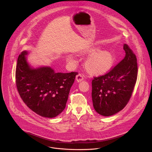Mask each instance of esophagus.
<instances>
[{"label": "esophagus", "mask_w": 152, "mask_h": 152, "mask_svg": "<svg viewBox=\"0 0 152 152\" xmlns=\"http://www.w3.org/2000/svg\"><path fill=\"white\" fill-rule=\"evenodd\" d=\"M76 80L77 81V82H80L81 81H82L83 80V75L82 74H78L76 77Z\"/></svg>", "instance_id": "esophagus-1"}]
</instances>
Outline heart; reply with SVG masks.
Returning a JSON list of instances; mask_svg holds the SVG:
<instances>
[{"label": "heart", "mask_w": 152, "mask_h": 152, "mask_svg": "<svg viewBox=\"0 0 152 152\" xmlns=\"http://www.w3.org/2000/svg\"><path fill=\"white\" fill-rule=\"evenodd\" d=\"M79 55L82 56H88L84 61V68L92 76H100L106 73L112 68L115 60L111 52L102 50L99 45L89 47L81 51ZM66 60L70 62H76L70 56H66Z\"/></svg>", "instance_id": "1"}]
</instances>
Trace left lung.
<instances>
[{"label": "left lung", "mask_w": 152, "mask_h": 152, "mask_svg": "<svg viewBox=\"0 0 152 152\" xmlns=\"http://www.w3.org/2000/svg\"><path fill=\"white\" fill-rule=\"evenodd\" d=\"M125 58L105 75L92 81V101L100 115L111 116L127 104L137 79V59L128 45L124 44Z\"/></svg>", "instance_id": "8db88e82"}]
</instances>
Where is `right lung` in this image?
<instances>
[{
    "mask_svg": "<svg viewBox=\"0 0 152 152\" xmlns=\"http://www.w3.org/2000/svg\"><path fill=\"white\" fill-rule=\"evenodd\" d=\"M27 51L17 59L16 82L23 101L34 113L54 118L65 108L70 89L77 72L56 73L50 66L32 67L27 61Z\"/></svg>",
    "mask_w": 152,
    "mask_h": 152,
    "instance_id": "add662e5",
    "label": "right lung"
}]
</instances>
